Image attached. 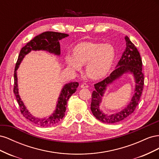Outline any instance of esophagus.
<instances>
[{"label": "esophagus", "instance_id": "esophagus-1", "mask_svg": "<svg viewBox=\"0 0 159 159\" xmlns=\"http://www.w3.org/2000/svg\"><path fill=\"white\" fill-rule=\"evenodd\" d=\"M81 88H88V85L86 84H82L81 85Z\"/></svg>", "mask_w": 159, "mask_h": 159}]
</instances>
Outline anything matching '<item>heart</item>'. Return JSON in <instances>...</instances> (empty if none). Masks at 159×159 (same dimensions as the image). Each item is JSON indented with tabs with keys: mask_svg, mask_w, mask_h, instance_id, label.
Returning a JSON list of instances; mask_svg holds the SVG:
<instances>
[{
	"mask_svg": "<svg viewBox=\"0 0 159 159\" xmlns=\"http://www.w3.org/2000/svg\"><path fill=\"white\" fill-rule=\"evenodd\" d=\"M73 56H68L66 61L74 71H80L85 65V74L93 80L105 78L111 70L116 57L114 46L95 41L78 43L73 49Z\"/></svg>",
	"mask_w": 159,
	"mask_h": 159,
	"instance_id": "obj_1",
	"label": "heart"
}]
</instances>
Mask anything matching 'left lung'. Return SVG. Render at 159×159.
<instances>
[{"label":"left lung","instance_id":"left-lung-1","mask_svg":"<svg viewBox=\"0 0 159 159\" xmlns=\"http://www.w3.org/2000/svg\"><path fill=\"white\" fill-rule=\"evenodd\" d=\"M126 48L115 70L104 80L94 85L95 90L92 93L91 111L95 118L105 123H115L123 121L135 109L141 98L144 85V75L142 72V60L140 54L128 36L125 37ZM132 74L136 82L133 97L125 107L119 112L107 115L99 108L102 98L108 86L119 79L123 74Z\"/></svg>","mask_w":159,"mask_h":159}]
</instances>
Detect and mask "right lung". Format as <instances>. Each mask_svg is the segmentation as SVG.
<instances>
[{
    "label": "right lung",
    "instance_id": "1",
    "mask_svg": "<svg viewBox=\"0 0 159 159\" xmlns=\"http://www.w3.org/2000/svg\"><path fill=\"white\" fill-rule=\"evenodd\" d=\"M69 35L64 33L56 32H45L40 34L36 36L32 40L27 43L25 46L21 49L19 54L18 60L16 64L15 70H14V93L15 95L19 107L20 108L21 113L26 119L34 123L38 126L41 127H51L57 123L65 116V112L66 110L67 102H68L71 95L74 93L79 84L78 82H70L65 84L62 88L59 98L57 99L56 109L49 117L44 118L36 117L30 113L25 105L21 100L20 95L18 94V78H17V70L19 66L21 64L24 57L31 51H39L44 50L50 54H54L57 56L60 55V45L59 41L63 38L68 37Z\"/></svg>",
    "mask_w": 159,
    "mask_h": 159
}]
</instances>
